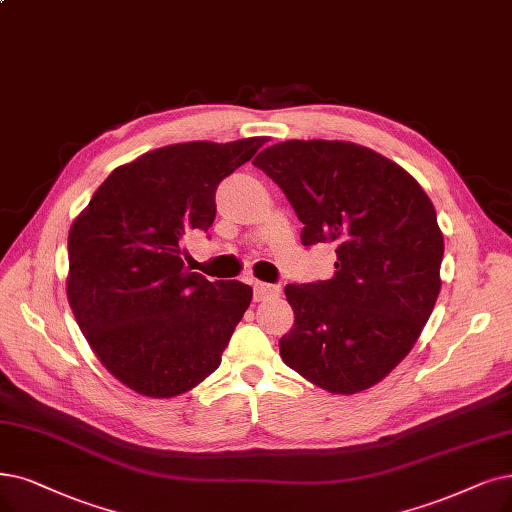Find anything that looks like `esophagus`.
<instances>
[{"label":"esophagus","mask_w":512,"mask_h":512,"mask_svg":"<svg viewBox=\"0 0 512 512\" xmlns=\"http://www.w3.org/2000/svg\"><path fill=\"white\" fill-rule=\"evenodd\" d=\"M281 288L273 283H264V281H254V300H267L273 296H279Z\"/></svg>","instance_id":"34e87169"}]
</instances>
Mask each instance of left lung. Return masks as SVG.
I'll list each match as a JSON object with an SVG mask.
<instances>
[{
  "instance_id": "8db88e82",
  "label": "left lung",
  "mask_w": 512,
  "mask_h": 512,
  "mask_svg": "<svg viewBox=\"0 0 512 512\" xmlns=\"http://www.w3.org/2000/svg\"><path fill=\"white\" fill-rule=\"evenodd\" d=\"M292 203L302 245L334 243V277L285 285V365L334 395L378 384L412 351L441 290L433 201L384 155L344 140H285L254 159Z\"/></svg>"
}]
</instances>
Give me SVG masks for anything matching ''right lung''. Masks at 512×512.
<instances>
[{"mask_svg":"<svg viewBox=\"0 0 512 512\" xmlns=\"http://www.w3.org/2000/svg\"><path fill=\"white\" fill-rule=\"evenodd\" d=\"M267 142H182L115 168L69 231L67 298L100 363L132 391L170 399L220 365L252 302L241 281L185 267L182 241L208 231L216 189Z\"/></svg>","mask_w":512,"mask_h":512,"instance_id":"obj_1","label":"right lung"}]
</instances>
